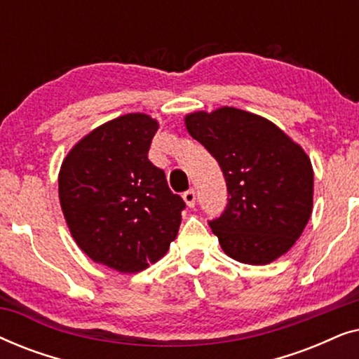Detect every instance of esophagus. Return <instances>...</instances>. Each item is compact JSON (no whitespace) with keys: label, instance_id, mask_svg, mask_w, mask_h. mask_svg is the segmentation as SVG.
<instances>
[{"label":"esophagus","instance_id":"esophagus-1","mask_svg":"<svg viewBox=\"0 0 359 359\" xmlns=\"http://www.w3.org/2000/svg\"><path fill=\"white\" fill-rule=\"evenodd\" d=\"M183 199H184V203H186V205H188V208H194V204H196V191L194 189L186 191V193L183 194Z\"/></svg>","mask_w":359,"mask_h":359}]
</instances>
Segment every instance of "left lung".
I'll return each instance as SVG.
<instances>
[{
    "mask_svg": "<svg viewBox=\"0 0 359 359\" xmlns=\"http://www.w3.org/2000/svg\"><path fill=\"white\" fill-rule=\"evenodd\" d=\"M184 126L227 183V209L209 222L224 253L247 264L286 255L313 205V170L302 147L271 121L237 107L191 112Z\"/></svg>",
    "mask_w": 359,
    "mask_h": 359,
    "instance_id": "left-lung-1",
    "label": "left lung"
}]
</instances>
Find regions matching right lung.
<instances>
[{
  "instance_id": "add662e5",
  "label": "right lung",
  "mask_w": 359,
  "mask_h": 359,
  "mask_svg": "<svg viewBox=\"0 0 359 359\" xmlns=\"http://www.w3.org/2000/svg\"><path fill=\"white\" fill-rule=\"evenodd\" d=\"M158 121L130 112L72 147L58 171V198L73 240L86 257L132 274L163 258L178 235L183 199L150 163Z\"/></svg>"
}]
</instances>
